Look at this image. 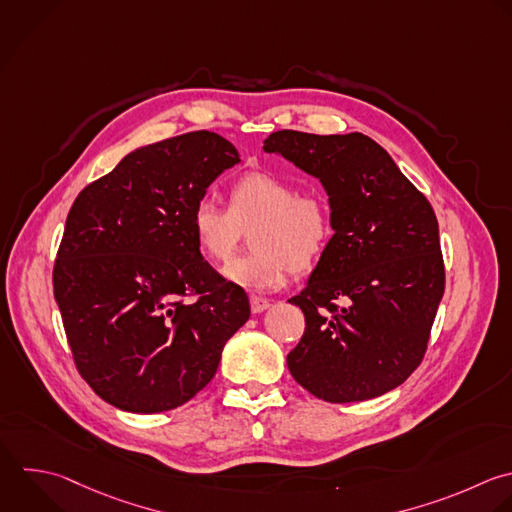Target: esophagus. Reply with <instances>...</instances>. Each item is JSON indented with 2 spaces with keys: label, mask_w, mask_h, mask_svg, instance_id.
Segmentation results:
<instances>
[{
  "label": "esophagus",
  "mask_w": 512,
  "mask_h": 512,
  "mask_svg": "<svg viewBox=\"0 0 512 512\" xmlns=\"http://www.w3.org/2000/svg\"><path fill=\"white\" fill-rule=\"evenodd\" d=\"M250 308H252L254 314H260V312H264L266 308H270V300L252 294V296H250Z\"/></svg>",
  "instance_id": "obj_1"
}]
</instances>
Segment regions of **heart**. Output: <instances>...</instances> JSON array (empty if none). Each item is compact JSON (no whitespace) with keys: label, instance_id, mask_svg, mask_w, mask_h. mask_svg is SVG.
<instances>
[{"label":"heart","instance_id":"heart-1","mask_svg":"<svg viewBox=\"0 0 512 512\" xmlns=\"http://www.w3.org/2000/svg\"><path fill=\"white\" fill-rule=\"evenodd\" d=\"M198 248L212 260H226L244 230H254L256 254L234 258L222 276L242 288L276 290L290 270L312 268L332 238V214L320 194H300L298 184L266 172H248L230 188V208L200 198L190 212Z\"/></svg>","mask_w":512,"mask_h":512}]
</instances>
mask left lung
Masks as SVG:
<instances>
[{
	"label": "left lung",
	"instance_id": "8db88e82",
	"mask_svg": "<svg viewBox=\"0 0 512 512\" xmlns=\"http://www.w3.org/2000/svg\"><path fill=\"white\" fill-rule=\"evenodd\" d=\"M264 152L318 178L334 230L306 288L288 300L306 318L288 370L326 402L382 396L420 364L444 294L434 210L360 132L280 130Z\"/></svg>",
	"mask_w": 512,
	"mask_h": 512
}]
</instances>
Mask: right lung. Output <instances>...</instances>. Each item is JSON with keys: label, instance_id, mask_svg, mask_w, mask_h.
<instances>
[{"label": "right lung", "instance_id": "right-lung-1", "mask_svg": "<svg viewBox=\"0 0 512 512\" xmlns=\"http://www.w3.org/2000/svg\"><path fill=\"white\" fill-rule=\"evenodd\" d=\"M240 162L222 136L190 132L132 150L76 198L54 294L80 374L112 406H182L250 318L246 292L202 258L190 228L194 204Z\"/></svg>", "mask_w": 512, "mask_h": 512}]
</instances>
